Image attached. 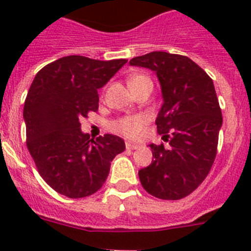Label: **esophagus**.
Returning <instances> with one entry per match:
<instances>
[{"label": "esophagus", "mask_w": 251, "mask_h": 251, "mask_svg": "<svg viewBox=\"0 0 251 251\" xmlns=\"http://www.w3.org/2000/svg\"><path fill=\"white\" fill-rule=\"evenodd\" d=\"M126 147H127V150H138L141 146L137 145V143H133V142H127V143H126Z\"/></svg>", "instance_id": "obj_1"}]
</instances>
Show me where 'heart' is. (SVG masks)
<instances>
[{
  "label": "heart",
  "instance_id": "heart-1",
  "mask_svg": "<svg viewBox=\"0 0 251 251\" xmlns=\"http://www.w3.org/2000/svg\"><path fill=\"white\" fill-rule=\"evenodd\" d=\"M143 80H150V79L145 75H133L128 79V85H129V88H133ZM146 122L147 121H146L145 115H127V117H122V118L113 122L112 128L115 132L121 133L128 138H138L143 132Z\"/></svg>",
  "mask_w": 251,
  "mask_h": 251
}]
</instances>
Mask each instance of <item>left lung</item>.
<instances>
[{
    "label": "left lung",
    "mask_w": 251,
    "mask_h": 251,
    "mask_svg": "<svg viewBox=\"0 0 251 251\" xmlns=\"http://www.w3.org/2000/svg\"><path fill=\"white\" fill-rule=\"evenodd\" d=\"M129 64L157 74L163 98L157 132L170 145H150L153 159L138 172L141 183L162 200L183 199L202 183L216 157L223 115L212 79L190 57L166 51Z\"/></svg>",
    "instance_id": "1"
}]
</instances>
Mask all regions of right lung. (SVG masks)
<instances>
[{
    "instance_id": "add662e5",
    "label": "right lung",
    "mask_w": 251,
    "mask_h": 251,
    "mask_svg": "<svg viewBox=\"0 0 251 251\" xmlns=\"http://www.w3.org/2000/svg\"><path fill=\"white\" fill-rule=\"evenodd\" d=\"M126 59H57L36 74L24 106L26 145L39 174L55 191L70 199L95 194L109 175L110 162L126 150L121 137L90 139L80 119L99 106L103 88Z\"/></svg>"
}]
</instances>
